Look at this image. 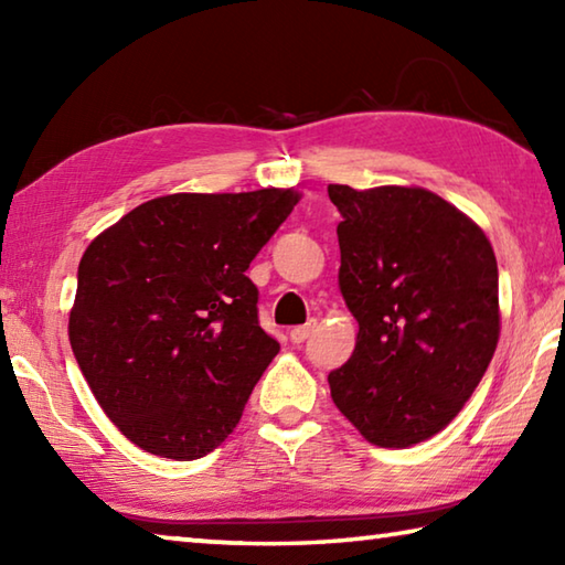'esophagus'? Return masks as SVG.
<instances>
[{"mask_svg": "<svg viewBox=\"0 0 565 565\" xmlns=\"http://www.w3.org/2000/svg\"><path fill=\"white\" fill-rule=\"evenodd\" d=\"M313 329H317V321H309V323H303V327H294V329L289 331V337H291L294 343H303L306 339L311 337Z\"/></svg>", "mask_w": 565, "mask_h": 565, "instance_id": "obj_1", "label": "esophagus"}]
</instances>
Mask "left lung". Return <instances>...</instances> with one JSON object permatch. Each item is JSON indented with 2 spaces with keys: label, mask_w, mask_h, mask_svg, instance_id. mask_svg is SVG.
Instances as JSON below:
<instances>
[{
  "label": "left lung",
  "mask_w": 565,
  "mask_h": 565,
  "mask_svg": "<svg viewBox=\"0 0 565 565\" xmlns=\"http://www.w3.org/2000/svg\"><path fill=\"white\" fill-rule=\"evenodd\" d=\"M339 209V286L356 349L329 386L381 448L426 441L463 408L499 343V266L466 214L418 186L329 184Z\"/></svg>",
  "instance_id": "obj_1"
}]
</instances>
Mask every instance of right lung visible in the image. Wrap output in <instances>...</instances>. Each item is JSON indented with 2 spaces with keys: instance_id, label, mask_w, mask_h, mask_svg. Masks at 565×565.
<instances>
[{
  "instance_id": "add662e5",
  "label": "right lung",
  "mask_w": 565,
  "mask_h": 565,
  "mask_svg": "<svg viewBox=\"0 0 565 565\" xmlns=\"http://www.w3.org/2000/svg\"><path fill=\"white\" fill-rule=\"evenodd\" d=\"M296 202L294 189L159 196L84 252L74 359L104 414L147 454L194 461L236 428L279 353L246 269Z\"/></svg>"
}]
</instances>
